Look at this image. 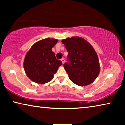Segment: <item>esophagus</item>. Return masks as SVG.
I'll return each mask as SVG.
<instances>
[{
	"instance_id": "1",
	"label": "esophagus",
	"mask_w": 125,
	"mask_h": 125,
	"mask_svg": "<svg viewBox=\"0 0 125 125\" xmlns=\"http://www.w3.org/2000/svg\"><path fill=\"white\" fill-rule=\"evenodd\" d=\"M61 61H62V64H64V62H65V59H64V58H62V59H61Z\"/></svg>"
}]
</instances>
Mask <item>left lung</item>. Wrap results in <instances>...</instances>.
<instances>
[{
  "mask_svg": "<svg viewBox=\"0 0 125 125\" xmlns=\"http://www.w3.org/2000/svg\"><path fill=\"white\" fill-rule=\"evenodd\" d=\"M61 42L68 52L69 63H65L64 67L70 80L81 86L92 83L100 72L98 57L93 47L78 36L63 39Z\"/></svg>",
  "mask_w": 125,
  "mask_h": 125,
  "instance_id": "8db88e82",
  "label": "left lung"
}]
</instances>
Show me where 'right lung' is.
Instances as JSON below:
<instances>
[{
	"instance_id": "1",
	"label": "right lung",
	"mask_w": 125,
	"mask_h": 125,
	"mask_svg": "<svg viewBox=\"0 0 125 125\" xmlns=\"http://www.w3.org/2000/svg\"><path fill=\"white\" fill-rule=\"evenodd\" d=\"M57 39L46 38L32 46L24 60V69L27 76L36 83L44 84L53 79L62 62L56 58L52 48Z\"/></svg>"
}]
</instances>
